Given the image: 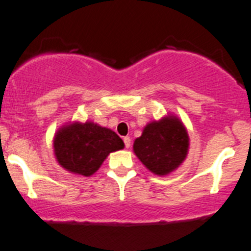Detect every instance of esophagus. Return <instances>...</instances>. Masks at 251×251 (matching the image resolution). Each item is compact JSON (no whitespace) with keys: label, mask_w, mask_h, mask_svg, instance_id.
Returning a JSON list of instances; mask_svg holds the SVG:
<instances>
[{"label":"esophagus","mask_w":251,"mask_h":251,"mask_svg":"<svg viewBox=\"0 0 251 251\" xmlns=\"http://www.w3.org/2000/svg\"><path fill=\"white\" fill-rule=\"evenodd\" d=\"M123 141H125V146L126 149L129 148V146H130V141H131V139L129 138V136H125V138H123Z\"/></svg>","instance_id":"1"}]
</instances>
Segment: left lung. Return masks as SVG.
I'll return each instance as SVG.
<instances>
[{"instance_id":"8db88e82","label":"left lung","mask_w":251,"mask_h":251,"mask_svg":"<svg viewBox=\"0 0 251 251\" xmlns=\"http://www.w3.org/2000/svg\"><path fill=\"white\" fill-rule=\"evenodd\" d=\"M189 138L176 117L163 118L145 126L143 135L134 141V152L139 160L158 176L167 175L185 158Z\"/></svg>"}]
</instances>
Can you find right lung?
I'll return each mask as SVG.
<instances>
[{"label":"right lung","instance_id":"add662e5","mask_svg":"<svg viewBox=\"0 0 251 251\" xmlns=\"http://www.w3.org/2000/svg\"><path fill=\"white\" fill-rule=\"evenodd\" d=\"M123 140L111 129L91 122L67 126L54 136L57 161L69 172L91 176L108 153L123 149Z\"/></svg>","mask_w":251,"mask_h":251}]
</instances>
